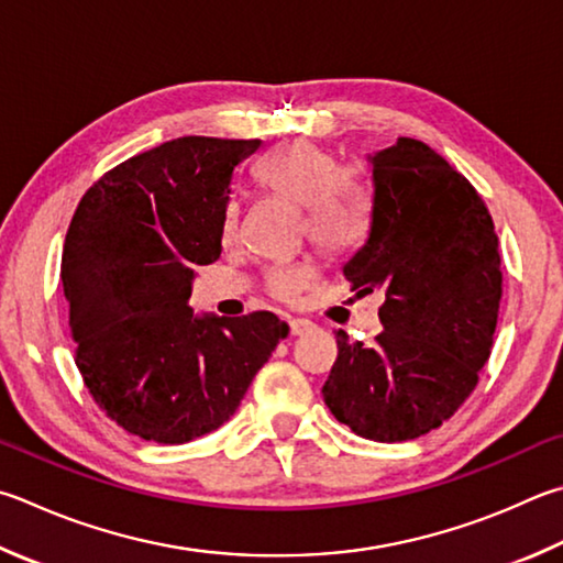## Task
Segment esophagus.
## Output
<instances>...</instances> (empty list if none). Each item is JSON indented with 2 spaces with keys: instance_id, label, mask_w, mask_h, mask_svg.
<instances>
[{
  "instance_id": "obj_1",
  "label": "esophagus",
  "mask_w": 563,
  "mask_h": 563,
  "mask_svg": "<svg viewBox=\"0 0 563 563\" xmlns=\"http://www.w3.org/2000/svg\"><path fill=\"white\" fill-rule=\"evenodd\" d=\"M308 330H312V322L310 320H300V317H295V320H290V334L292 336L305 334Z\"/></svg>"
}]
</instances>
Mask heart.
<instances>
[{
  "instance_id": "1",
  "label": "heart",
  "mask_w": 563,
  "mask_h": 563,
  "mask_svg": "<svg viewBox=\"0 0 563 563\" xmlns=\"http://www.w3.org/2000/svg\"><path fill=\"white\" fill-rule=\"evenodd\" d=\"M255 179L278 197L290 199L308 211L310 236L327 251L352 246L364 223V209L354 181L336 172V159L330 150L310 140H290L265 157ZM239 231V207L229 203L223 211V239L231 241ZM310 280L308 265H278L268 285L273 295L288 300Z\"/></svg>"
}]
</instances>
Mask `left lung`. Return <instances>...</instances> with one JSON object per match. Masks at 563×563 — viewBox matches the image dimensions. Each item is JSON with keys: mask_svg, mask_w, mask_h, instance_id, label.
<instances>
[{"mask_svg": "<svg viewBox=\"0 0 563 563\" xmlns=\"http://www.w3.org/2000/svg\"><path fill=\"white\" fill-rule=\"evenodd\" d=\"M369 162V219L344 263L356 295L384 292L372 344L336 332L324 404L356 435L413 441L473 394L497 327L503 271L485 201L426 142L398 137Z\"/></svg>", "mask_w": 563, "mask_h": 563, "instance_id": "left-lung-1", "label": "left lung"}]
</instances>
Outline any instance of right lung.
<instances>
[{
  "instance_id": "1",
  "label": "right lung",
  "mask_w": 563,
  "mask_h": 563,
  "mask_svg": "<svg viewBox=\"0 0 563 563\" xmlns=\"http://www.w3.org/2000/svg\"><path fill=\"white\" fill-rule=\"evenodd\" d=\"M261 145L162 142L96 181L70 221L60 280L78 372L142 441L179 445L217 431L290 332L273 312L189 308L194 268L221 255L231 181Z\"/></svg>"
}]
</instances>
